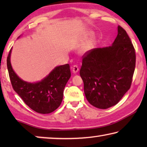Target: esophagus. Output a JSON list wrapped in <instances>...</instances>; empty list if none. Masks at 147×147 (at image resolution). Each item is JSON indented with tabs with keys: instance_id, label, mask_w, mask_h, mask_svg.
<instances>
[{
	"instance_id": "1",
	"label": "esophagus",
	"mask_w": 147,
	"mask_h": 147,
	"mask_svg": "<svg viewBox=\"0 0 147 147\" xmlns=\"http://www.w3.org/2000/svg\"><path fill=\"white\" fill-rule=\"evenodd\" d=\"M79 70V68L78 65H73V72L74 73H76Z\"/></svg>"
}]
</instances>
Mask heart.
Segmentation results:
<instances>
[{"label":"heart","instance_id":"heart-1","mask_svg":"<svg viewBox=\"0 0 147 147\" xmlns=\"http://www.w3.org/2000/svg\"><path fill=\"white\" fill-rule=\"evenodd\" d=\"M93 43H94L93 40H90L89 41H88V43H86L82 47L81 49L82 53H86V52L89 51V50L93 47Z\"/></svg>","mask_w":147,"mask_h":147}]
</instances>
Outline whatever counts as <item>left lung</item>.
I'll return each instance as SVG.
<instances>
[{
	"label": "left lung",
	"instance_id": "left-lung-1",
	"mask_svg": "<svg viewBox=\"0 0 147 147\" xmlns=\"http://www.w3.org/2000/svg\"><path fill=\"white\" fill-rule=\"evenodd\" d=\"M112 45L91 49L83 56L80 74L92 106L107 109L117 104L130 88L136 67L135 49L126 32L118 26Z\"/></svg>",
	"mask_w": 147,
	"mask_h": 147
}]
</instances>
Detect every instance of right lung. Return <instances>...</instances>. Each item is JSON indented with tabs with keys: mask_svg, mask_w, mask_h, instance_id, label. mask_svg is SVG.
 I'll list each match as a JSON object with an SVG mask.
<instances>
[{
	"mask_svg": "<svg viewBox=\"0 0 147 147\" xmlns=\"http://www.w3.org/2000/svg\"><path fill=\"white\" fill-rule=\"evenodd\" d=\"M11 53V49L7 58V67L14 91L36 112L47 114L56 110L63 100L64 88L71 75L69 65L57 66L41 81L30 83L20 78L13 70Z\"/></svg>",
	"mask_w": 147,
	"mask_h": 147,
	"instance_id": "1",
	"label": "right lung"
}]
</instances>
